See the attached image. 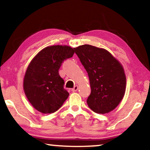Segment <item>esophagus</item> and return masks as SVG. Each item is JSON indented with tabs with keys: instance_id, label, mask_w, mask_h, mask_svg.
<instances>
[{
	"instance_id": "1",
	"label": "esophagus",
	"mask_w": 150,
	"mask_h": 150,
	"mask_svg": "<svg viewBox=\"0 0 150 150\" xmlns=\"http://www.w3.org/2000/svg\"><path fill=\"white\" fill-rule=\"evenodd\" d=\"M77 90H78V86H74V88H72L71 91L73 92H75V91H77Z\"/></svg>"
}]
</instances>
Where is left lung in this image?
I'll list each match as a JSON object with an SVG mask.
<instances>
[{
	"label": "left lung",
	"mask_w": 150,
	"mask_h": 150,
	"mask_svg": "<svg viewBox=\"0 0 150 150\" xmlns=\"http://www.w3.org/2000/svg\"><path fill=\"white\" fill-rule=\"evenodd\" d=\"M75 53L88 73L91 92L86 100L97 113H109L124 97L126 75L122 64L109 51L85 44L75 48Z\"/></svg>",
	"instance_id": "left-lung-1"
}]
</instances>
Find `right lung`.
<instances>
[{"mask_svg": "<svg viewBox=\"0 0 150 150\" xmlns=\"http://www.w3.org/2000/svg\"><path fill=\"white\" fill-rule=\"evenodd\" d=\"M75 50L68 45L48 46L38 52L28 65L23 90L28 101L39 112H55L69 98L59 69L64 60L73 56Z\"/></svg>", "mask_w": 150, "mask_h": 150, "instance_id": "add662e5", "label": "right lung"}]
</instances>
